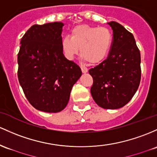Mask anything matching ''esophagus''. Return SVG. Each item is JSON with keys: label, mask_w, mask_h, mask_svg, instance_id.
I'll use <instances>...</instances> for the list:
<instances>
[{"label": "esophagus", "mask_w": 157, "mask_h": 157, "mask_svg": "<svg viewBox=\"0 0 157 157\" xmlns=\"http://www.w3.org/2000/svg\"><path fill=\"white\" fill-rule=\"evenodd\" d=\"M81 71L82 73H86V72L88 71V68H86V67L84 66H81Z\"/></svg>", "instance_id": "obj_1"}]
</instances>
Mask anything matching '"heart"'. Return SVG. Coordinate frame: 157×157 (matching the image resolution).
I'll use <instances>...</instances> for the list:
<instances>
[{"label": "heart", "instance_id": "heart-1", "mask_svg": "<svg viewBox=\"0 0 157 157\" xmlns=\"http://www.w3.org/2000/svg\"><path fill=\"white\" fill-rule=\"evenodd\" d=\"M112 34L106 27L86 25L75 27L62 42L63 51L68 59H73L80 52L82 59L91 64H98L105 59L112 44Z\"/></svg>", "mask_w": 157, "mask_h": 157}]
</instances>
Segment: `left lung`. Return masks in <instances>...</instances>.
Here are the masks:
<instances>
[{"mask_svg":"<svg viewBox=\"0 0 157 157\" xmlns=\"http://www.w3.org/2000/svg\"><path fill=\"white\" fill-rule=\"evenodd\" d=\"M113 42L106 59L91 68V94L98 106L115 109L125 106L141 80V55L133 35L118 22L110 21Z\"/></svg>","mask_w":157,"mask_h":157,"instance_id":"obj_1","label":"left lung"}]
</instances>
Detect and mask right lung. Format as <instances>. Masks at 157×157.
I'll use <instances>...</instances> for the list:
<instances>
[{
	"mask_svg": "<svg viewBox=\"0 0 157 157\" xmlns=\"http://www.w3.org/2000/svg\"><path fill=\"white\" fill-rule=\"evenodd\" d=\"M63 26L62 22L33 25L22 37L18 53L21 86L30 104L45 113L65 109L82 75L79 65L63 54Z\"/></svg>",
	"mask_w": 157,
	"mask_h": 157,
	"instance_id": "right-lung-1",
	"label": "right lung"
}]
</instances>
